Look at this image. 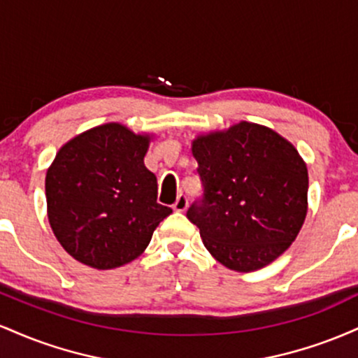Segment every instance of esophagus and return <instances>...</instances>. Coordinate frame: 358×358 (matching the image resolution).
Here are the masks:
<instances>
[{"mask_svg": "<svg viewBox=\"0 0 358 358\" xmlns=\"http://www.w3.org/2000/svg\"><path fill=\"white\" fill-rule=\"evenodd\" d=\"M188 207V199L187 195H183V193H180L178 199H176V202L173 203V210L175 212H185Z\"/></svg>", "mask_w": 358, "mask_h": 358, "instance_id": "esophagus-1", "label": "esophagus"}]
</instances>
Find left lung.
<instances>
[{
  "instance_id": "obj_1",
  "label": "left lung",
  "mask_w": 358,
  "mask_h": 358,
  "mask_svg": "<svg viewBox=\"0 0 358 358\" xmlns=\"http://www.w3.org/2000/svg\"><path fill=\"white\" fill-rule=\"evenodd\" d=\"M202 196L187 217L203 245L234 271L271 264L296 239L306 217L308 170L289 141L242 121L193 141Z\"/></svg>"
}]
</instances>
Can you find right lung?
I'll return each instance as SVG.
<instances>
[{"mask_svg": "<svg viewBox=\"0 0 358 358\" xmlns=\"http://www.w3.org/2000/svg\"><path fill=\"white\" fill-rule=\"evenodd\" d=\"M150 138L109 122L60 148L45 193L50 227L73 259L113 269L136 259L171 213L156 202V176L145 166Z\"/></svg>", "mask_w": 358, "mask_h": 358, "instance_id": "add662e5", "label": "right lung"}]
</instances>
